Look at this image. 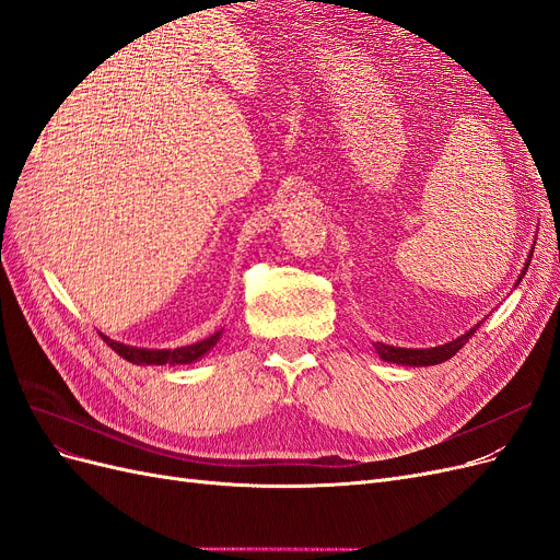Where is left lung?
Masks as SVG:
<instances>
[{
	"instance_id": "obj_1",
	"label": "left lung",
	"mask_w": 560,
	"mask_h": 560,
	"mask_svg": "<svg viewBox=\"0 0 560 560\" xmlns=\"http://www.w3.org/2000/svg\"><path fill=\"white\" fill-rule=\"evenodd\" d=\"M533 249H535V245H533ZM530 259H533V252H530L528 261H525V268L518 276V282L525 276V270H528ZM477 329H479V325L469 329L467 334L457 336L455 341H448V343L436 346V348H395V346H385V343H374V348L381 354V360H385V362H395V364H404V366H432V364H442V362L451 360L453 354L469 341L471 334Z\"/></svg>"
}]
</instances>
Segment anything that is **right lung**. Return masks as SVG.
<instances>
[{
  "label": "right lung",
  "instance_id": "obj_1",
  "mask_svg": "<svg viewBox=\"0 0 560 560\" xmlns=\"http://www.w3.org/2000/svg\"><path fill=\"white\" fill-rule=\"evenodd\" d=\"M219 336H222V331H214L212 336L202 338V341L198 343H191V346H184V348H175V350H149V348H135V346H124L118 341H112V338L103 336L107 346L121 354L124 360L132 362V364H140V366H147V364H191L196 360H200L202 354H206L208 350H212L219 341Z\"/></svg>",
  "mask_w": 560,
  "mask_h": 560
}]
</instances>
